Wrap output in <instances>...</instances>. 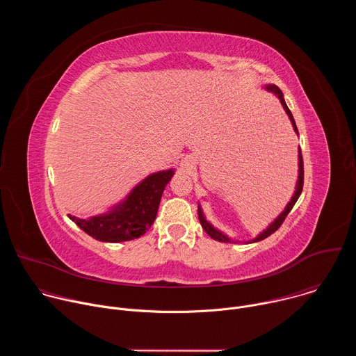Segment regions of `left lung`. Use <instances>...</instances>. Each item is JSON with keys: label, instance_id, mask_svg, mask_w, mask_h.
<instances>
[{"label": "left lung", "instance_id": "left-lung-1", "mask_svg": "<svg viewBox=\"0 0 356 356\" xmlns=\"http://www.w3.org/2000/svg\"><path fill=\"white\" fill-rule=\"evenodd\" d=\"M265 90L266 91H269V92H272V94H275L277 98H279V101L282 103V106H283V108H284V111H286V114L289 115V118H290V121H291V125H293V128H294V132L298 135V131H297V127H296V122H294V118H293V115H291V113H290V110H289V107H287V104H286V101H284V97H283V92H282V90L277 87V86H275V84H266L265 86ZM302 181H304V168H302V156H301V150L298 149V179H297V184H296V191H294V194H293V197L290 198V201L287 202V206L284 207V210L279 214V217L266 228V229H264L257 238H253V239H250V241H245V243H253V242H259V241H262V239H265V238H268L269 235H272L275 231H277L279 229V227L283 224V221H284V218L287 217V214L291 211V209H293V206L296 204V201L298 200V197H300V194H301V190H302ZM198 220H200V224H201V227H202V229H204L213 239H216V241H220V242H234V243H236V242H241V241H232L228 235H225L224 232H221L220 229H217L213 224H210L207 220H206V217H204V214H202V210H201V206L198 204Z\"/></svg>", "mask_w": 356, "mask_h": 356}]
</instances>
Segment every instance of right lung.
<instances>
[{"mask_svg": "<svg viewBox=\"0 0 356 356\" xmlns=\"http://www.w3.org/2000/svg\"><path fill=\"white\" fill-rule=\"evenodd\" d=\"M173 169L149 175L110 211L91 218L69 216L86 234L101 242H124L142 236L154 224L166 184Z\"/></svg>", "mask_w": 356, "mask_h": 356, "instance_id": "1", "label": "right lung"}]
</instances>
